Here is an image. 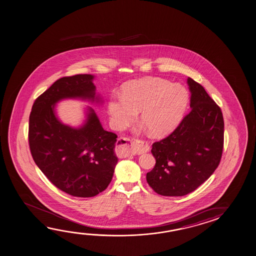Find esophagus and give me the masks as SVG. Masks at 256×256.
Masks as SVG:
<instances>
[{
  "label": "esophagus",
  "mask_w": 256,
  "mask_h": 256,
  "mask_svg": "<svg viewBox=\"0 0 256 256\" xmlns=\"http://www.w3.org/2000/svg\"><path fill=\"white\" fill-rule=\"evenodd\" d=\"M118 141L120 142V146H118V152L120 154H122V142H126L128 141L131 146V150L130 152L133 154V155H140V154H144L148 152L150 149V146L146 144L144 142H142L139 139L136 138H132V139H128V138H120Z\"/></svg>",
  "instance_id": "1"
}]
</instances>
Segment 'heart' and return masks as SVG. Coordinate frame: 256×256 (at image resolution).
<instances>
[{
	"label": "heart",
	"instance_id": "b5f03b06",
	"mask_svg": "<svg viewBox=\"0 0 256 256\" xmlns=\"http://www.w3.org/2000/svg\"><path fill=\"white\" fill-rule=\"evenodd\" d=\"M188 102V93L178 85L160 79L147 78L128 83L122 96L108 102V114L114 128H125L134 122L138 112L150 134L162 136L177 124Z\"/></svg>",
	"mask_w": 256,
	"mask_h": 256
}]
</instances>
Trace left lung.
Returning a JSON list of instances; mask_svg holds the SVG:
<instances>
[{"label":"left lung","instance_id":"1","mask_svg":"<svg viewBox=\"0 0 256 256\" xmlns=\"http://www.w3.org/2000/svg\"><path fill=\"white\" fill-rule=\"evenodd\" d=\"M190 112L166 138L152 144L156 163L146 174L150 187L162 196L192 192L220 164L224 122L218 106L200 83L188 78Z\"/></svg>","mask_w":256,"mask_h":256}]
</instances>
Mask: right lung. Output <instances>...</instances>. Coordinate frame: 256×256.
I'll use <instances>...</instances> for the list:
<instances>
[{"mask_svg":"<svg viewBox=\"0 0 256 256\" xmlns=\"http://www.w3.org/2000/svg\"><path fill=\"white\" fill-rule=\"evenodd\" d=\"M90 74L66 76L39 96L29 117L28 142L32 157L52 184L72 196L94 197L106 189L118 158L114 154L117 134L102 128L90 108L85 124L72 128L59 122L54 106L64 98L94 101Z\"/></svg>","mask_w":256,"mask_h":256,"instance_id":"add662e5","label":"right lung"}]
</instances>
